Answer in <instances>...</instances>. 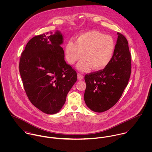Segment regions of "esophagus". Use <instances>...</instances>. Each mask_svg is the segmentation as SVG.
<instances>
[{"mask_svg":"<svg viewBox=\"0 0 152 152\" xmlns=\"http://www.w3.org/2000/svg\"><path fill=\"white\" fill-rule=\"evenodd\" d=\"M77 76H78V80H83V78H84L83 75L81 74H80V73H78V74H77Z\"/></svg>","mask_w":152,"mask_h":152,"instance_id":"obj_1","label":"esophagus"}]
</instances>
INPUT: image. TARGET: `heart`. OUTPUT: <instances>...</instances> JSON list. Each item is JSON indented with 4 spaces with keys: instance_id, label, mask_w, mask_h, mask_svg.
<instances>
[{
    "instance_id": "obj_1",
    "label": "heart",
    "mask_w": 152,
    "mask_h": 152,
    "mask_svg": "<svg viewBox=\"0 0 152 152\" xmlns=\"http://www.w3.org/2000/svg\"><path fill=\"white\" fill-rule=\"evenodd\" d=\"M115 49L113 38L96 30L83 33L75 39V43L69 40L65 45L64 51L67 61L74 64L80 60L83 54L84 59L77 65L79 70L88 71L105 68L110 63Z\"/></svg>"
}]
</instances>
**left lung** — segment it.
Wrapping results in <instances>:
<instances>
[{
	"label": "left lung",
	"mask_w": 152,
	"mask_h": 152,
	"mask_svg": "<svg viewBox=\"0 0 152 152\" xmlns=\"http://www.w3.org/2000/svg\"><path fill=\"white\" fill-rule=\"evenodd\" d=\"M115 52L104 69L85 76L87 87L84 101L95 112H103L114 106L127 86L131 73V57L125 37L118 33Z\"/></svg>",
	"instance_id": "1"
}]
</instances>
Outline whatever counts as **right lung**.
<instances>
[{"label":"right lung","mask_w":152,"mask_h":152,"mask_svg":"<svg viewBox=\"0 0 152 152\" xmlns=\"http://www.w3.org/2000/svg\"><path fill=\"white\" fill-rule=\"evenodd\" d=\"M63 36L57 30L54 34L46 33L33 37L20 60L19 72L29 100L37 108L50 115L61 109L68 92L77 80L76 71L64 60L61 47Z\"/></svg>","instance_id":"obj_1"}]
</instances>
